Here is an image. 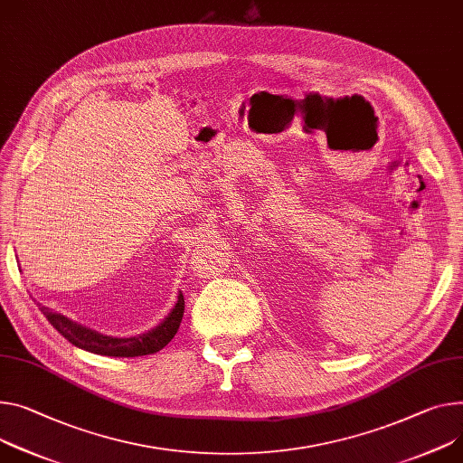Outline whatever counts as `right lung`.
I'll list each match as a JSON object with an SVG mask.
<instances>
[{
	"mask_svg": "<svg viewBox=\"0 0 463 463\" xmlns=\"http://www.w3.org/2000/svg\"><path fill=\"white\" fill-rule=\"evenodd\" d=\"M39 309L50 321V325L72 345L99 355H113V358H135V355H148L165 348L172 337L177 334L180 323L184 318L185 300L184 293L177 295V302L170 309V313L152 330L138 334L133 337H113L99 334L89 326H83L72 318H68L46 306L39 304Z\"/></svg>",
	"mask_w": 463,
	"mask_h": 463,
	"instance_id": "add662e5",
	"label": "right lung"
}]
</instances>
